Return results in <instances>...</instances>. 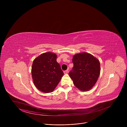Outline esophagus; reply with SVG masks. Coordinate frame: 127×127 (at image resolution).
I'll list each match as a JSON object with an SVG mask.
<instances>
[{"label": "esophagus", "instance_id": "obj_1", "mask_svg": "<svg viewBox=\"0 0 127 127\" xmlns=\"http://www.w3.org/2000/svg\"><path fill=\"white\" fill-rule=\"evenodd\" d=\"M68 72H69L68 70H65V71H64V74H67V73H68Z\"/></svg>", "mask_w": 127, "mask_h": 127}]
</instances>
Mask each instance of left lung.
<instances>
[{
  "mask_svg": "<svg viewBox=\"0 0 127 127\" xmlns=\"http://www.w3.org/2000/svg\"><path fill=\"white\" fill-rule=\"evenodd\" d=\"M72 62L73 67L69 75L74 85L81 91L91 89L100 74L99 60L92 54L83 52L74 55Z\"/></svg>",
  "mask_w": 127,
  "mask_h": 127,
  "instance_id": "1",
  "label": "left lung"
}]
</instances>
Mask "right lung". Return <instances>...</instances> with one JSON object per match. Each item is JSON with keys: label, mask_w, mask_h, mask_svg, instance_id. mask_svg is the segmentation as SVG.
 I'll return each mask as SVG.
<instances>
[{"label": "right lung", "mask_w": 127, "mask_h": 127, "mask_svg": "<svg viewBox=\"0 0 127 127\" xmlns=\"http://www.w3.org/2000/svg\"><path fill=\"white\" fill-rule=\"evenodd\" d=\"M57 55L51 52L42 54L33 61L32 75L33 83L41 92L52 93L64 75L57 62Z\"/></svg>", "instance_id": "add662e5"}]
</instances>
